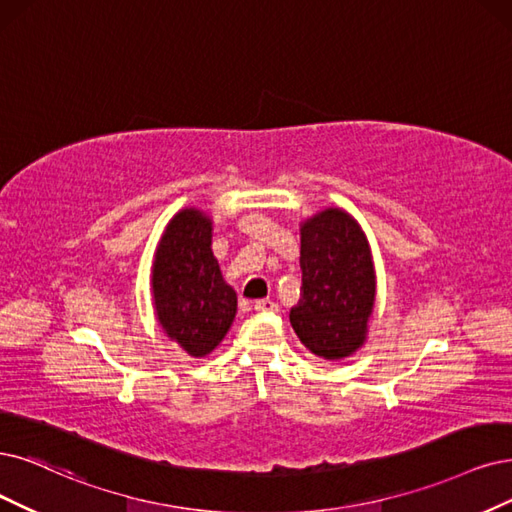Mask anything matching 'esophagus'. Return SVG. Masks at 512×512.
Wrapping results in <instances>:
<instances>
[{"label":"esophagus","instance_id":"34e87169","mask_svg":"<svg viewBox=\"0 0 512 512\" xmlns=\"http://www.w3.org/2000/svg\"><path fill=\"white\" fill-rule=\"evenodd\" d=\"M255 310L257 312H278V304L272 299H259V301H255Z\"/></svg>","mask_w":512,"mask_h":512}]
</instances>
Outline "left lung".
I'll return each instance as SVG.
<instances>
[{
    "label": "left lung",
    "mask_w": 512,
    "mask_h": 512,
    "mask_svg": "<svg viewBox=\"0 0 512 512\" xmlns=\"http://www.w3.org/2000/svg\"><path fill=\"white\" fill-rule=\"evenodd\" d=\"M301 293L291 308L299 342L325 361H342L367 342L377 280L369 240L344 208L299 223Z\"/></svg>",
    "instance_id": "8db88e82"
}]
</instances>
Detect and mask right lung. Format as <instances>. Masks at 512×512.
Returning a JSON list of instances; mask_svg holds the SVG:
<instances>
[{
    "label": "right lung",
    "mask_w": 512,
    "mask_h": 512,
    "mask_svg": "<svg viewBox=\"0 0 512 512\" xmlns=\"http://www.w3.org/2000/svg\"><path fill=\"white\" fill-rule=\"evenodd\" d=\"M213 219L185 206L164 227L151 268V297L164 335L185 354H211L230 331L238 297L213 255Z\"/></svg>",
    "instance_id": "right-lung-1"
}]
</instances>
